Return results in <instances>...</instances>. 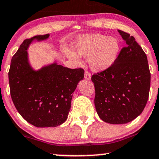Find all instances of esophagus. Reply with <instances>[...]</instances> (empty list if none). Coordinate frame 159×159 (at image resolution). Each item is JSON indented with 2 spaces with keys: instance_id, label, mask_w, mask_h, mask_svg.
Segmentation results:
<instances>
[{
  "instance_id": "obj_1",
  "label": "esophagus",
  "mask_w": 159,
  "mask_h": 159,
  "mask_svg": "<svg viewBox=\"0 0 159 159\" xmlns=\"http://www.w3.org/2000/svg\"><path fill=\"white\" fill-rule=\"evenodd\" d=\"M91 76L90 73L88 72V71H85V79L89 81V80H91Z\"/></svg>"
}]
</instances>
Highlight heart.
Listing matches in <instances>:
<instances>
[{
    "instance_id": "heart-1",
    "label": "heart",
    "mask_w": 159,
    "mask_h": 159,
    "mask_svg": "<svg viewBox=\"0 0 159 159\" xmlns=\"http://www.w3.org/2000/svg\"><path fill=\"white\" fill-rule=\"evenodd\" d=\"M74 51L65 49L64 53L74 62L79 64L80 57H88L90 68L94 71H103L114 65L120 50L119 41L115 37L100 33H91L78 37Z\"/></svg>"
}]
</instances>
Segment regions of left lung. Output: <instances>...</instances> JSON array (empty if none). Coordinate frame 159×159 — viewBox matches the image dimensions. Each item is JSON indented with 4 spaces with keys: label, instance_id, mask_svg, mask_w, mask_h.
<instances>
[{
    "label": "left lung",
    "instance_id": "obj_1",
    "mask_svg": "<svg viewBox=\"0 0 159 159\" xmlns=\"http://www.w3.org/2000/svg\"><path fill=\"white\" fill-rule=\"evenodd\" d=\"M126 47L111 68L94 74V105L106 123L124 124L141 115L150 89V72L147 55L129 33L118 30Z\"/></svg>",
    "mask_w": 159,
    "mask_h": 159
}]
</instances>
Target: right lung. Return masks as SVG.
Returning <instances> with one entry per match:
<instances>
[{
    "label": "right lung",
    "mask_w": 159,
    "mask_h": 159,
    "mask_svg": "<svg viewBox=\"0 0 159 159\" xmlns=\"http://www.w3.org/2000/svg\"><path fill=\"white\" fill-rule=\"evenodd\" d=\"M50 34L26 39L13 56L9 70L12 102L25 120L36 127H56L67 120L73 93L84 78L82 68L70 69L57 61L38 70L32 67L27 50Z\"/></svg>",
    "instance_id": "obj_1"
}]
</instances>
